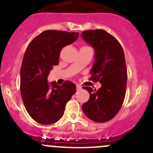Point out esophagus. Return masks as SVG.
Wrapping results in <instances>:
<instances>
[{
    "label": "esophagus",
    "mask_w": 153,
    "mask_h": 153,
    "mask_svg": "<svg viewBox=\"0 0 153 153\" xmlns=\"http://www.w3.org/2000/svg\"><path fill=\"white\" fill-rule=\"evenodd\" d=\"M76 89H77V91H80V90H81V89H82V88H81V86L77 85L76 86Z\"/></svg>",
    "instance_id": "esophagus-1"
}]
</instances>
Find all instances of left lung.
<instances>
[{
	"mask_svg": "<svg viewBox=\"0 0 153 153\" xmlns=\"http://www.w3.org/2000/svg\"><path fill=\"white\" fill-rule=\"evenodd\" d=\"M81 38L95 49V61L90 79L99 81L98 90L84 86L89 99L82 105L88 118L98 123L112 119L121 109L127 81L124 50L120 43L103 29L84 31Z\"/></svg>",
	"mask_w": 153,
	"mask_h": 153,
	"instance_id": "8db88e82",
	"label": "left lung"
}]
</instances>
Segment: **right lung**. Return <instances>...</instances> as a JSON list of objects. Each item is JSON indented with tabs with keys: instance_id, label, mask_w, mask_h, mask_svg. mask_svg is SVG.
Returning a JSON list of instances; mask_svg holds the SVG:
<instances>
[{
	"instance_id": "right-lung-1",
	"label": "right lung",
	"mask_w": 153,
	"mask_h": 153,
	"mask_svg": "<svg viewBox=\"0 0 153 153\" xmlns=\"http://www.w3.org/2000/svg\"><path fill=\"white\" fill-rule=\"evenodd\" d=\"M78 32L46 30L35 37L27 48L21 68V95L29 115L41 124L59 121L66 104L76 92V86L66 81L61 86L47 77L59 62L63 47L72 44Z\"/></svg>"
}]
</instances>
